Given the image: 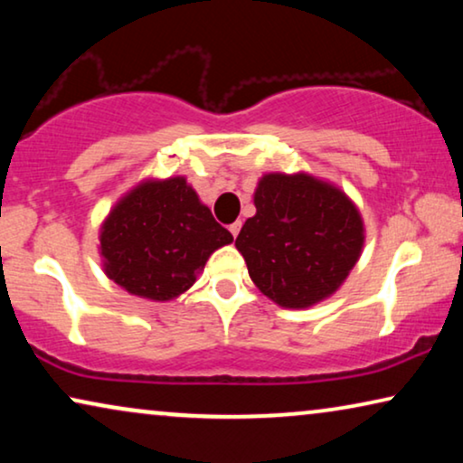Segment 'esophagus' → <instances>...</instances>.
I'll list each match as a JSON object with an SVG mask.
<instances>
[{
  "label": "esophagus",
  "mask_w": 463,
  "mask_h": 463,
  "mask_svg": "<svg viewBox=\"0 0 463 463\" xmlns=\"http://www.w3.org/2000/svg\"><path fill=\"white\" fill-rule=\"evenodd\" d=\"M240 227H242V221H236V223H232V225H230V232H232V236H233V238H236L238 233H240Z\"/></svg>",
  "instance_id": "obj_1"
}]
</instances>
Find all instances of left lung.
<instances>
[{
  "instance_id": "obj_1",
  "label": "left lung",
  "mask_w": 463,
  "mask_h": 463,
  "mask_svg": "<svg viewBox=\"0 0 463 463\" xmlns=\"http://www.w3.org/2000/svg\"><path fill=\"white\" fill-rule=\"evenodd\" d=\"M255 217L236 238L250 280L282 307L331 297L364 244L358 208L331 183L306 173H269L255 192Z\"/></svg>"
}]
</instances>
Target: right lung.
<instances>
[{"mask_svg": "<svg viewBox=\"0 0 463 463\" xmlns=\"http://www.w3.org/2000/svg\"><path fill=\"white\" fill-rule=\"evenodd\" d=\"M233 236L183 176L145 181L100 227L105 274L130 295L170 301L192 287L208 257Z\"/></svg>", "mask_w": 463, "mask_h": 463, "instance_id": "right-lung-1", "label": "right lung"}]
</instances>
